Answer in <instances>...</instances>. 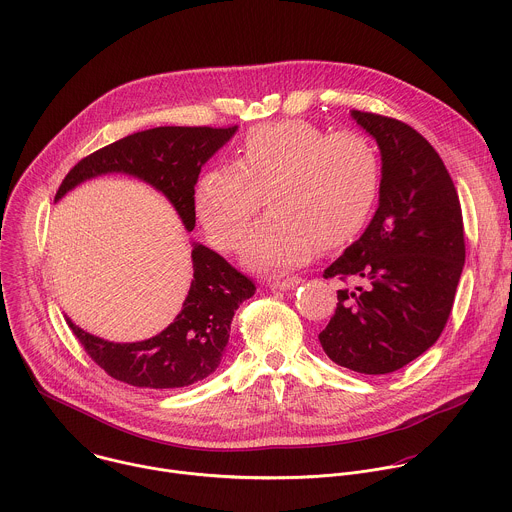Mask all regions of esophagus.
I'll use <instances>...</instances> for the list:
<instances>
[{
    "mask_svg": "<svg viewBox=\"0 0 512 512\" xmlns=\"http://www.w3.org/2000/svg\"><path fill=\"white\" fill-rule=\"evenodd\" d=\"M303 279L301 277H287V279H281V277H273V279H267V287L269 289H279V291H285V289H293L301 283Z\"/></svg>",
    "mask_w": 512,
    "mask_h": 512,
    "instance_id": "esophagus-1",
    "label": "esophagus"
}]
</instances>
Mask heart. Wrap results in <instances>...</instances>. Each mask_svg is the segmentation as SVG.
Listing matches in <instances>:
<instances>
[{"label":"heart","mask_w":512,"mask_h":512,"mask_svg":"<svg viewBox=\"0 0 512 512\" xmlns=\"http://www.w3.org/2000/svg\"><path fill=\"white\" fill-rule=\"evenodd\" d=\"M263 189L271 211L249 233L243 259L253 269L297 267L367 227L381 159L357 131L327 133L305 119L251 127L237 161L207 169L195 187V213L215 247L239 249Z\"/></svg>","instance_id":"1"}]
</instances>
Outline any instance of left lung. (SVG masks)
Masks as SVG:
<instances>
[{"mask_svg":"<svg viewBox=\"0 0 512 512\" xmlns=\"http://www.w3.org/2000/svg\"><path fill=\"white\" fill-rule=\"evenodd\" d=\"M381 149L379 209L323 277L363 281L337 291L319 333L331 361L365 375L393 373L437 343L465 265L463 213L435 147L411 125L351 111Z\"/></svg>","mask_w":512,"mask_h":512,"instance_id":"8db88e82","label":"left lung"}]
</instances>
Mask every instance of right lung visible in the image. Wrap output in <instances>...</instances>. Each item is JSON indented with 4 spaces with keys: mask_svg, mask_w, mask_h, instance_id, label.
I'll use <instances>...</instances> for the list:
<instances>
[{
    "mask_svg": "<svg viewBox=\"0 0 512 512\" xmlns=\"http://www.w3.org/2000/svg\"><path fill=\"white\" fill-rule=\"evenodd\" d=\"M231 127H155L127 135L77 161L61 181L55 199L77 183L103 173H129L161 191L187 231L195 227V183L205 161L223 147ZM193 281L175 321L139 343H109L69 319L85 353L109 377L141 389H179L203 381L221 363L231 321L239 305L255 295V283L219 253L195 243Z\"/></svg>",
    "mask_w": 512,
    "mask_h": 512,
    "instance_id": "obj_1",
    "label": "right lung"
}]
</instances>
